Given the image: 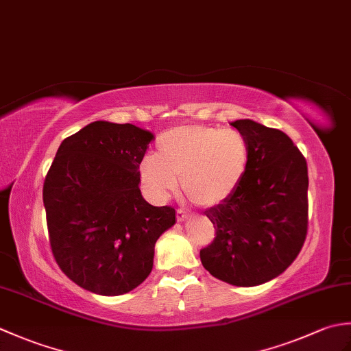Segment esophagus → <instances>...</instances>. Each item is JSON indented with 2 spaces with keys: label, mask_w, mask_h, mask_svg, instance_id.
<instances>
[{
  "label": "esophagus",
  "mask_w": 351,
  "mask_h": 351,
  "mask_svg": "<svg viewBox=\"0 0 351 351\" xmlns=\"http://www.w3.org/2000/svg\"><path fill=\"white\" fill-rule=\"evenodd\" d=\"M187 219H189V214L185 213L184 210H178L176 211V220L178 221H185Z\"/></svg>",
  "instance_id": "34e87169"
}]
</instances>
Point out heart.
<instances>
[{
  "label": "heart",
  "mask_w": 351,
  "mask_h": 351,
  "mask_svg": "<svg viewBox=\"0 0 351 351\" xmlns=\"http://www.w3.org/2000/svg\"><path fill=\"white\" fill-rule=\"evenodd\" d=\"M249 146L238 131L185 125L156 140L155 154H146L138 176L156 200H166L178 187L200 206H214L232 195L247 169Z\"/></svg>",
  "instance_id": "heart-1"
}]
</instances>
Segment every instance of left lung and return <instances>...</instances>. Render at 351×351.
<instances>
[{"mask_svg":"<svg viewBox=\"0 0 351 351\" xmlns=\"http://www.w3.org/2000/svg\"><path fill=\"white\" fill-rule=\"evenodd\" d=\"M249 146L247 169L232 195L208 208L215 238L200 250L214 278L255 287L278 278L308 234V164L285 132L250 119L230 123Z\"/></svg>","mask_w":351,"mask_h":351,"instance_id":"8db88e82","label":"left lung"}]
</instances>
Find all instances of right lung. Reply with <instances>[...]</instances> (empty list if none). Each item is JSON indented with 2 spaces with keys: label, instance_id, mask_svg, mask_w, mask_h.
Instances as JSON below:
<instances>
[{
  "label": "right lung",
  "instance_id": "add662e5",
  "mask_svg": "<svg viewBox=\"0 0 351 351\" xmlns=\"http://www.w3.org/2000/svg\"><path fill=\"white\" fill-rule=\"evenodd\" d=\"M152 140L136 125L92 122L62 141L45 178L52 255L90 293L137 288L152 271L156 240L175 225L173 208L147 204L138 187Z\"/></svg>",
  "mask_w": 351,
  "mask_h": 351
}]
</instances>
